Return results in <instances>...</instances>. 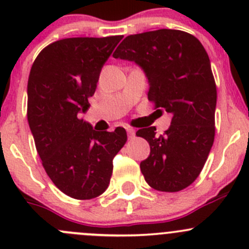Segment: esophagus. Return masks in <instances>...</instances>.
Instances as JSON below:
<instances>
[{
    "label": "esophagus",
    "mask_w": 249,
    "mask_h": 249,
    "mask_svg": "<svg viewBox=\"0 0 249 249\" xmlns=\"http://www.w3.org/2000/svg\"><path fill=\"white\" fill-rule=\"evenodd\" d=\"M126 131H127V135H129L130 139H132V137H135V134H136V131H135L134 127L127 126V127H126Z\"/></svg>",
    "instance_id": "obj_1"
}]
</instances>
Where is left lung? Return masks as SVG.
<instances>
[{"label":"left lung","instance_id":"left-lung-1","mask_svg":"<svg viewBox=\"0 0 249 249\" xmlns=\"http://www.w3.org/2000/svg\"><path fill=\"white\" fill-rule=\"evenodd\" d=\"M135 61L149 80L148 100L171 113L169 130L140 129L150 154L141 172L153 189L176 193L189 187L202 171L215 134L217 87L201 42L180 30L161 29L130 35L113 53Z\"/></svg>","mask_w":249,"mask_h":249}]
</instances>
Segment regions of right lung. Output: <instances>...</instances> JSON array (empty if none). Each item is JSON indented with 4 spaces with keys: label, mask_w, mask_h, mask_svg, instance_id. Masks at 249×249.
Returning <instances> with one entry per match:
<instances>
[{
    "label": "right lung",
    "mask_w": 249,
    "mask_h": 249,
    "mask_svg": "<svg viewBox=\"0 0 249 249\" xmlns=\"http://www.w3.org/2000/svg\"><path fill=\"white\" fill-rule=\"evenodd\" d=\"M122 38L60 39L37 55L30 71L27 120L37 153L52 182L73 199L90 200L106 192L113 158L126 143L124 127L95 131L79 118Z\"/></svg>",
    "instance_id": "obj_1"
}]
</instances>
